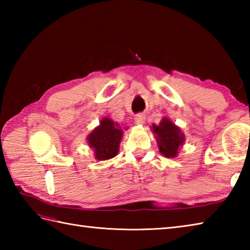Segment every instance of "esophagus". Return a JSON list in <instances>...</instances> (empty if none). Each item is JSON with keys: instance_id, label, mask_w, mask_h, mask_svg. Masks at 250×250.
<instances>
[{"instance_id": "34e87169", "label": "esophagus", "mask_w": 250, "mask_h": 250, "mask_svg": "<svg viewBox=\"0 0 250 250\" xmlns=\"http://www.w3.org/2000/svg\"><path fill=\"white\" fill-rule=\"evenodd\" d=\"M145 115L144 114H136L135 116H134V121H135V124H137V125H143L145 122Z\"/></svg>"}]
</instances>
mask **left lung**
Segmentation results:
<instances>
[{
	"instance_id": "8db88e82",
	"label": "left lung",
	"mask_w": 250,
	"mask_h": 250,
	"mask_svg": "<svg viewBox=\"0 0 250 250\" xmlns=\"http://www.w3.org/2000/svg\"><path fill=\"white\" fill-rule=\"evenodd\" d=\"M151 129L156 134L159 150L162 155L167 158L177 157L179 147L183 146L185 141L182 130L167 118H163L158 125H152Z\"/></svg>"
}]
</instances>
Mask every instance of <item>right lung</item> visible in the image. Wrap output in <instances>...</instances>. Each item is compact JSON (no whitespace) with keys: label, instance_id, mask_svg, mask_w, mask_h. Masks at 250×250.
Segmentation results:
<instances>
[{"label":"right lung","instance_id":"right-lung-1","mask_svg":"<svg viewBox=\"0 0 250 250\" xmlns=\"http://www.w3.org/2000/svg\"><path fill=\"white\" fill-rule=\"evenodd\" d=\"M122 137L118 124L105 117L87 137L89 147L92 148L97 160L104 161L117 156Z\"/></svg>","mask_w":250,"mask_h":250}]
</instances>
